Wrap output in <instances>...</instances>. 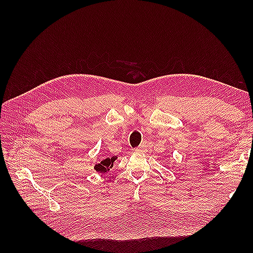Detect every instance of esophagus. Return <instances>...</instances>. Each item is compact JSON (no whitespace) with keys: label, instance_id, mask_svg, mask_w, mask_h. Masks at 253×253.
<instances>
[{"label":"esophagus","instance_id":"34e87169","mask_svg":"<svg viewBox=\"0 0 253 253\" xmlns=\"http://www.w3.org/2000/svg\"><path fill=\"white\" fill-rule=\"evenodd\" d=\"M137 150H138V151H140V152H146L147 151V146L144 143H142L140 147L137 148Z\"/></svg>","mask_w":253,"mask_h":253}]
</instances>
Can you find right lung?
Returning <instances> with one entry per match:
<instances>
[{
  "label": "right lung",
  "mask_w": 253,
  "mask_h": 253,
  "mask_svg": "<svg viewBox=\"0 0 253 253\" xmlns=\"http://www.w3.org/2000/svg\"><path fill=\"white\" fill-rule=\"evenodd\" d=\"M117 160V157H112V158H103L100 159L98 158L95 161V165H94V169L98 171V173L104 174L106 171H109L113 165H114V162Z\"/></svg>",
  "instance_id": "add662e5"
}]
</instances>
